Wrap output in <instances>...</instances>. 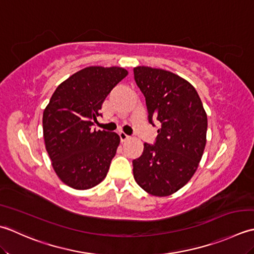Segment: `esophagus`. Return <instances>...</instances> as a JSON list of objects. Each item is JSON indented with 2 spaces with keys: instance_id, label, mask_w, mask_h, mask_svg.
<instances>
[{
  "instance_id": "obj_1",
  "label": "esophagus",
  "mask_w": 254,
  "mask_h": 254,
  "mask_svg": "<svg viewBox=\"0 0 254 254\" xmlns=\"http://www.w3.org/2000/svg\"><path fill=\"white\" fill-rule=\"evenodd\" d=\"M120 137H121V140L123 142H125V141H127V140H129V139H130V137H129L128 134L125 133V132H120Z\"/></svg>"
}]
</instances>
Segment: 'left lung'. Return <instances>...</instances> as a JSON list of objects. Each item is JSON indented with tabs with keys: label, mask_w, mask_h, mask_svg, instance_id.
<instances>
[{
	"label": "left lung",
	"mask_w": 254,
	"mask_h": 254,
	"mask_svg": "<svg viewBox=\"0 0 254 254\" xmlns=\"http://www.w3.org/2000/svg\"><path fill=\"white\" fill-rule=\"evenodd\" d=\"M136 83L146 97L149 122L158 121L154 146L132 161L137 184L153 196H169L192 179L206 146L207 115L195 87L172 72L136 66Z\"/></svg>",
	"instance_id": "obj_1"
}]
</instances>
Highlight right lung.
I'll return each mask as SVG.
<instances>
[{
    "label": "right lung",
    "mask_w": 254,
    "mask_h": 254,
    "mask_svg": "<svg viewBox=\"0 0 254 254\" xmlns=\"http://www.w3.org/2000/svg\"><path fill=\"white\" fill-rule=\"evenodd\" d=\"M127 75L120 66H87L60 83L45 108L46 150L56 174L72 189H92L106 177L121 137L92 126L106 96Z\"/></svg>",
    "instance_id": "right-lung-1"
}]
</instances>
